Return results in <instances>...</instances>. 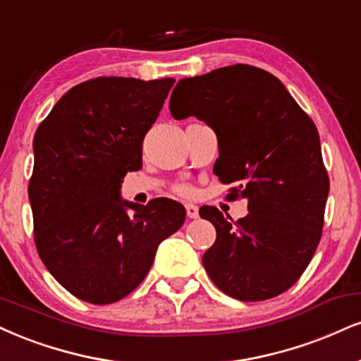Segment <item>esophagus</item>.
<instances>
[{
  "label": "esophagus",
  "instance_id": "1",
  "mask_svg": "<svg viewBox=\"0 0 361 361\" xmlns=\"http://www.w3.org/2000/svg\"><path fill=\"white\" fill-rule=\"evenodd\" d=\"M185 208H186V215H188V219H198V207L197 205H193V203H186Z\"/></svg>",
  "mask_w": 361,
  "mask_h": 361
}]
</instances>
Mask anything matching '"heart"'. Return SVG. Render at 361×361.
<instances>
[{
	"mask_svg": "<svg viewBox=\"0 0 361 361\" xmlns=\"http://www.w3.org/2000/svg\"><path fill=\"white\" fill-rule=\"evenodd\" d=\"M178 192H180L181 195H188L190 192H192V190H190L186 185H180V186H178Z\"/></svg>",
	"mask_w": 361,
	"mask_h": 361,
	"instance_id": "b5f03b06",
	"label": "heart"
}]
</instances>
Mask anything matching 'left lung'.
<instances>
[{"instance_id": "left-lung-1", "label": "left lung", "mask_w": 361, "mask_h": 361, "mask_svg": "<svg viewBox=\"0 0 361 361\" xmlns=\"http://www.w3.org/2000/svg\"><path fill=\"white\" fill-rule=\"evenodd\" d=\"M169 111L214 129V173L238 183L232 197L249 202L247 216L232 223L219 208H200L216 230L202 259L207 274L238 301L279 296L306 271L323 233L329 178L314 123L277 77L245 63L181 79Z\"/></svg>"}]
</instances>
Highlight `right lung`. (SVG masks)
Masks as SVG:
<instances>
[{
	"mask_svg": "<svg viewBox=\"0 0 361 361\" xmlns=\"http://www.w3.org/2000/svg\"><path fill=\"white\" fill-rule=\"evenodd\" d=\"M175 79L97 77L72 87L33 139L28 197L42 262L68 293L111 305L133 293L158 245L185 222L169 198H121L126 173L142 164V139ZM133 209V214L127 210Z\"/></svg>",
	"mask_w": 361,
	"mask_h": 361,
	"instance_id": "add662e5",
	"label": "right lung"
}]
</instances>
